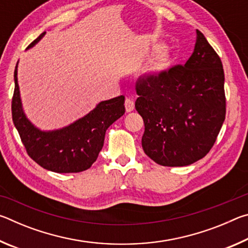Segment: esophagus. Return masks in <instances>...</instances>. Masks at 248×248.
Returning a JSON list of instances; mask_svg holds the SVG:
<instances>
[{
    "label": "esophagus",
    "mask_w": 248,
    "mask_h": 248,
    "mask_svg": "<svg viewBox=\"0 0 248 248\" xmlns=\"http://www.w3.org/2000/svg\"><path fill=\"white\" fill-rule=\"evenodd\" d=\"M124 106H125V110H127V112L132 111L134 109V102L132 99L127 98L124 102Z\"/></svg>",
    "instance_id": "1"
}]
</instances>
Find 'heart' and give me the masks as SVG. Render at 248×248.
Returning a JSON list of instances; mask_svg holds the SVG:
<instances>
[{
	"label": "heart",
	"mask_w": 248,
	"mask_h": 248,
	"mask_svg": "<svg viewBox=\"0 0 248 248\" xmlns=\"http://www.w3.org/2000/svg\"><path fill=\"white\" fill-rule=\"evenodd\" d=\"M161 49L162 46H154L152 49V51L154 53L160 51L157 53V56L155 57L154 61L150 66V72L151 74L154 75V77H158V75L166 73L174 64V56L171 54L170 50L164 49L161 51Z\"/></svg>",
	"instance_id": "b5f03b06"
}]
</instances>
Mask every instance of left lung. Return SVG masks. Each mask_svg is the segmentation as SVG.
Instances as JSON below:
<instances>
[{
    "mask_svg": "<svg viewBox=\"0 0 248 248\" xmlns=\"http://www.w3.org/2000/svg\"><path fill=\"white\" fill-rule=\"evenodd\" d=\"M137 111L144 123L142 148L162 166H186L209 153L225 119L220 57L197 29L194 52L184 65L140 77Z\"/></svg>",
    "mask_w": 248,
    "mask_h": 248,
    "instance_id": "obj_1",
    "label": "left lung"
}]
</instances>
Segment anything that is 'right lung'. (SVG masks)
Listing matches in <instances>:
<instances>
[{
  "label": "right lung",
  "instance_id": "add662e5",
  "mask_svg": "<svg viewBox=\"0 0 248 248\" xmlns=\"http://www.w3.org/2000/svg\"><path fill=\"white\" fill-rule=\"evenodd\" d=\"M45 33L33 40L27 49L33 47ZM14 81L12 117L29 156L45 170L56 173H78L89 170L103 149L106 130L124 114V96L100 102L86 116L64 128L43 131L28 120L23 110L17 65Z\"/></svg>",
  "mask_w": 248,
  "mask_h": 248
}]
</instances>
